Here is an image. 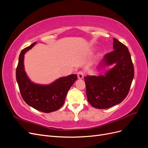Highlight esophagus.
<instances>
[{"instance_id": "obj_1", "label": "esophagus", "mask_w": 148, "mask_h": 148, "mask_svg": "<svg viewBox=\"0 0 148 148\" xmlns=\"http://www.w3.org/2000/svg\"><path fill=\"white\" fill-rule=\"evenodd\" d=\"M84 73L83 71H79L77 73V76L79 79H82L84 77Z\"/></svg>"}]
</instances>
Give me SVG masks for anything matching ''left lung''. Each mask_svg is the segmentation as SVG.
I'll return each mask as SVG.
<instances>
[{
    "mask_svg": "<svg viewBox=\"0 0 148 148\" xmlns=\"http://www.w3.org/2000/svg\"><path fill=\"white\" fill-rule=\"evenodd\" d=\"M114 49L106 53L99 65H112L105 76L84 78L88 101L96 109H107L122 102L128 95L134 77V66L127 47L114 38Z\"/></svg>",
    "mask_w": 148,
    "mask_h": 148,
    "instance_id": "8db88e82",
    "label": "left lung"
}]
</instances>
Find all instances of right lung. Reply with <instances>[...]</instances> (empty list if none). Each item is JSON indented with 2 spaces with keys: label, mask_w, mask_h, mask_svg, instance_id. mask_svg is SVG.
Instances as JSON below:
<instances>
[{
  "label": "right lung",
  "mask_w": 148,
  "mask_h": 148,
  "mask_svg": "<svg viewBox=\"0 0 148 148\" xmlns=\"http://www.w3.org/2000/svg\"><path fill=\"white\" fill-rule=\"evenodd\" d=\"M36 42L21 51L16 69V79L21 96L25 102L34 109L44 113L59 110L64 105L69 89L77 79V75L60 78L50 85L41 86L30 82L24 70L23 59L26 51Z\"/></svg>",
  "instance_id": "1"
}]
</instances>
